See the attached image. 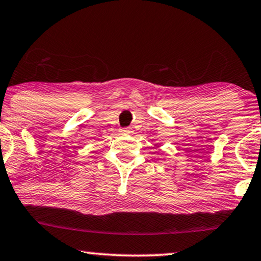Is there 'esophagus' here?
<instances>
[{"label": "esophagus", "mask_w": 261, "mask_h": 261, "mask_svg": "<svg viewBox=\"0 0 261 261\" xmlns=\"http://www.w3.org/2000/svg\"><path fill=\"white\" fill-rule=\"evenodd\" d=\"M121 132H122V133H123V134H130V133H132V130L128 129V128H124V129H122Z\"/></svg>", "instance_id": "1"}]
</instances>
